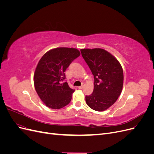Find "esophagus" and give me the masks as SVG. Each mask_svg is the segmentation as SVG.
Masks as SVG:
<instances>
[{
  "label": "esophagus",
  "instance_id": "esophagus-1",
  "mask_svg": "<svg viewBox=\"0 0 154 154\" xmlns=\"http://www.w3.org/2000/svg\"><path fill=\"white\" fill-rule=\"evenodd\" d=\"M78 88H79V89H82V88H83V85H81V86H79Z\"/></svg>",
  "mask_w": 154,
  "mask_h": 154
}]
</instances>
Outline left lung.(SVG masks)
<instances>
[{
    "mask_svg": "<svg viewBox=\"0 0 154 154\" xmlns=\"http://www.w3.org/2000/svg\"><path fill=\"white\" fill-rule=\"evenodd\" d=\"M81 53L94 76V91L85 96L87 105L102 112L112 105L122 91L123 71L113 55L103 49H83Z\"/></svg>",
    "mask_w": 154,
    "mask_h": 154,
    "instance_id": "1",
    "label": "left lung"
}]
</instances>
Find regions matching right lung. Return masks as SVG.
Returning <instances> with one entry per match:
<instances>
[{
	"instance_id": "1",
	"label": "right lung",
	"mask_w": 154,
	"mask_h": 154,
	"mask_svg": "<svg viewBox=\"0 0 154 154\" xmlns=\"http://www.w3.org/2000/svg\"><path fill=\"white\" fill-rule=\"evenodd\" d=\"M80 55L78 49L58 48L45 53L37 65L34 74L35 90L49 108L60 109L67 105L74 90L67 82L65 71L74 60Z\"/></svg>"
}]
</instances>
